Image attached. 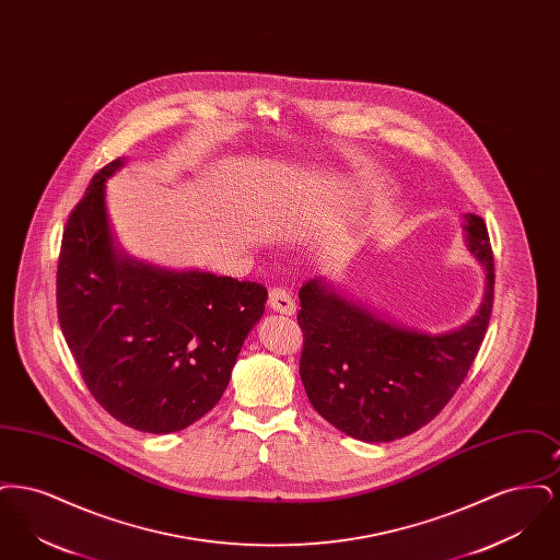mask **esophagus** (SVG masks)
<instances>
[{
	"mask_svg": "<svg viewBox=\"0 0 560 560\" xmlns=\"http://www.w3.org/2000/svg\"><path fill=\"white\" fill-rule=\"evenodd\" d=\"M268 306H270V311H275L279 315H293L295 313V300H293L292 293L283 290V288L270 290Z\"/></svg>",
	"mask_w": 560,
	"mask_h": 560,
	"instance_id": "34e87169",
	"label": "esophagus"
}]
</instances>
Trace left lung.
Listing matches in <instances>:
<instances>
[{
    "label": "left lung",
    "instance_id": "8db88e82",
    "mask_svg": "<svg viewBox=\"0 0 560 560\" xmlns=\"http://www.w3.org/2000/svg\"><path fill=\"white\" fill-rule=\"evenodd\" d=\"M462 229L485 285L477 313L450 331L428 334L386 319L327 277L300 288V377L331 427L365 443H390L427 427L464 382L489 325L495 272L482 218L464 213Z\"/></svg>",
    "mask_w": 560,
    "mask_h": 560
}]
</instances>
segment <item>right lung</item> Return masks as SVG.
<instances>
[{
	"mask_svg": "<svg viewBox=\"0 0 560 560\" xmlns=\"http://www.w3.org/2000/svg\"><path fill=\"white\" fill-rule=\"evenodd\" d=\"M124 165V158L105 165L69 215L58 323L94 399L126 427L167 434L224 395L268 293L260 283L126 254L107 212V180Z\"/></svg>",
	"mask_w": 560,
	"mask_h": 560,
	"instance_id": "add662e5",
	"label": "right lung"
}]
</instances>
